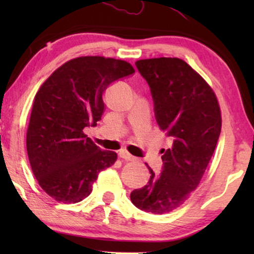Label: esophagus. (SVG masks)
I'll return each mask as SVG.
<instances>
[{
  "instance_id": "esophagus-1",
  "label": "esophagus",
  "mask_w": 254,
  "mask_h": 254,
  "mask_svg": "<svg viewBox=\"0 0 254 254\" xmlns=\"http://www.w3.org/2000/svg\"><path fill=\"white\" fill-rule=\"evenodd\" d=\"M119 157L123 158L124 161H128V162H133V161H135V159H136V158L134 157V156H131L129 152L126 151V150L120 151L119 152Z\"/></svg>"
}]
</instances>
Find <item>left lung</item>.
I'll return each instance as SVG.
<instances>
[{"label":"left lung","instance_id":"obj_1","mask_svg":"<svg viewBox=\"0 0 254 254\" xmlns=\"http://www.w3.org/2000/svg\"><path fill=\"white\" fill-rule=\"evenodd\" d=\"M135 64L150 86L156 120L172 145L163 150L161 175L148 166L150 179L130 193V200L147 213L166 214L199 186L221 133V109L210 85L182 59H144Z\"/></svg>","mask_w":254,"mask_h":254}]
</instances>
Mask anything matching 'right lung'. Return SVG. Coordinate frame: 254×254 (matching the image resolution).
Instances as JSON below:
<instances>
[{
  "mask_svg": "<svg viewBox=\"0 0 254 254\" xmlns=\"http://www.w3.org/2000/svg\"><path fill=\"white\" fill-rule=\"evenodd\" d=\"M133 72L127 61L79 57L59 67L38 90L26 131L27 156L40 187L54 200L85 199L99 172L116 163L117 152L97 147L84 128L102 118L107 86Z\"/></svg>",
  "mask_w": 254,
  "mask_h": 254,
  "instance_id": "obj_1",
  "label": "right lung"
}]
</instances>
